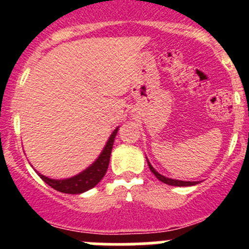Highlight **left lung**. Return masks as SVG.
I'll return each mask as SVG.
<instances>
[{
	"mask_svg": "<svg viewBox=\"0 0 249 249\" xmlns=\"http://www.w3.org/2000/svg\"><path fill=\"white\" fill-rule=\"evenodd\" d=\"M147 163H148V167H149V169H151V172L153 173V175H155L156 177H157L160 182H163V183L169 184V186H177V187H188V186H195V184H197V182L179 181V179H172V178L164 177L163 175H160V173H158L157 171H156V169L153 168V167H152V164L149 163L148 158H147Z\"/></svg>",
	"mask_w": 249,
	"mask_h": 249,
	"instance_id": "8db88e82",
	"label": "left lung"
}]
</instances>
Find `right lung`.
Here are the masks:
<instances>
[{"label": "right lung", "mask_w": 249, "mask_h": 249, "mask_svg": "<svg viewBox=\"0 0 249 249\" xmlns=\"http://www.w3.org/2000/svg\"><path fill=\"white\" fill-rule=\"evenodd\" d=\"M118 128L114 129L112 132V135L109 136L107 143H106L105 148L102 149L101 155L98 156V158L94 160L91 166H89L86 169H83L82 172H80L78 175L73 176V177L65 178V179H53V178H48L46 176L38 173V176L42 178L43 181L51 186L52 188H54L56 191H59L62 193H68V195H80V193L86 192V191L91 190L94 186H97L98 182L105 177L106 172H107V168H108L109 164V157H111L112 147H113L114 138L117 135Z\"/></svg>", "instance_id": "right-lung-1"}]
</instances>
